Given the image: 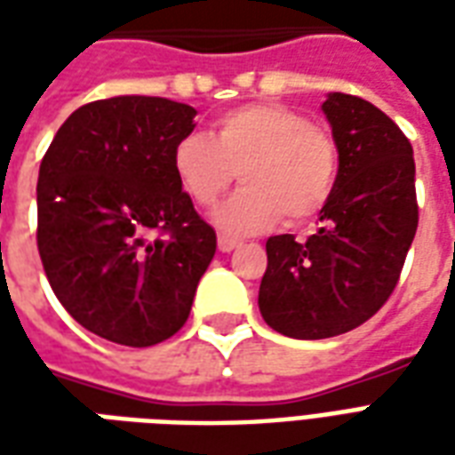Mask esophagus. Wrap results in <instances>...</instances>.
Wrapping results in <instances>:
<instances>
[{
    "label": "esophagus",
    "instance_id": "esophagus-1",
    "mask_svg": "<svg viewBox=\"0 0 455 455\" xmlns=\"http://www.w3.org/2000/svg\"><path fill=\"white\" fill-rule=\"evenodd\" d=\"M238 246H241V243H238V241H234V238L219 236V251H221V253H231V251H236Z\"/></svg>",
    "mask_w": 455,
    "mask_h": 455
}]
</instances>
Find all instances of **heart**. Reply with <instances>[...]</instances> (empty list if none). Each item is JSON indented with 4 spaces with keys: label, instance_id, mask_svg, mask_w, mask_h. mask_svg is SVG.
<instances>
[{
    "label": "heart",
    "instance_id": "heart-1",
    "mask_svg": "<svg viewBox=\"0 0 455 455\" xmlns=\"http://www.w3.org/2000/svg\"><path fill=\"white\" fill-rule=\"evenodd\" d=\"M175 180L195 204L214 207L238 180L246 188L221 204L214 227L253 236L285 217L315 219L339 178V146L329 131L280 104H246L214 124L212 139L185 133L172 146Z\"/></svg>",
    "mask_w": 455,
    "mask_h": 455
}]
</instances>
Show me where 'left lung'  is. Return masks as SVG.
<instances>
[{
	"label": "left lung",
	"mask_w": 455,
	"mask_h": 455,
	"mask_svg": "<svg viewBox=\"0 0 455 455\" xmlns=\"http://www.w3.org/2000/svg\"><path fill=\"white\" fill-rule=\"evenodd\" d=\"M322 112L339 146V178L305 243L270 236L258 307L270 329L302 341L351 331L400 280L419 207L411 143L375 104L329 92Z\"/></svg>",
	"instance_id": "1"
}]
</instances>
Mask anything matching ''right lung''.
<instances>
[{
    "mask_svg": "<svg viewBox=\"0 0 455 455\" xmlns=\"http://www.w3.org/2000/svg\"><path fill=\"white\" fill-rule=\"evenodd\" d=\"M195 116L165 97L97 100L65 119L41 160L45 275L68 315L107 341L146 348L178 334L214 258L217 234L172 172Z\"/></svg>",
    "mask_w": 455,
    "mask_h": 455,
    "instance_id": "right-lung-1",
    "label": "right lung"
}]
</instances>
